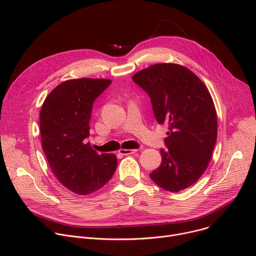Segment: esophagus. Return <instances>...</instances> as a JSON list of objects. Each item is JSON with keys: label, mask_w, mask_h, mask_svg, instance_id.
Listing matches in <instances>:
<instances>
[{"label": "esophagus", "mask_w": 256, "mask_h": 256, "mask_svg": "<svg viewBox=\"0 0 256 256\" xmlns=\"http://www.w3.org/2000/svg\"><path fill=\"white\" fill-rule=\"evenodd\" d=\"M137 152H138V150H120L119 154H122V156H128V154H136Z\"/></svg>", "instance_id": "34e87169"}]
</instances>
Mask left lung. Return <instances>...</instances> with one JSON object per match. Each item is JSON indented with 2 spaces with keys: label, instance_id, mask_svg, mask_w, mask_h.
Segmentation results:
<instances>
[{
  "label": "left lung",
  "instance_id": "obj_1",
  "mask_svg": "<svg viewBox=\"0 0 256 256\" xmlns=\"http://www.w3.org/2000/svg\"><path fill=\"white\" fill-rule=\"evenodd\" d=\"M132 80L148 94L158 124L168 126L162 163L150 176L162 189L180 192L208 168L217 140V113L201 80L186 67L162 63L137 72Z\"/></svg>",
  "mask_w": 256,
  "mask_h": 256
}]
</instances>
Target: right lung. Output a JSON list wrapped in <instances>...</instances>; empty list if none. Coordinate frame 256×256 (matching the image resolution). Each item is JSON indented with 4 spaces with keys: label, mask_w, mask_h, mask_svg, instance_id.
Instances as JSON below:
<instances>
[{
    "label": "right lung",
    "mask_w": 256,
    "mask_h": 256,
    "mask_svg": "<svg viewBox=\"0 0 256 256\" xmlns=\"http://www.w3.org/2000/svg\"><path fill=\"white\" fill-rule=\"evenodd\" d=\"M111 83L88 78L65 80L48 94L40 111L42 145L50 167L64 186L80 195L100 190L117 167L115 154H98L85 143L93 104Z\"/></svg>",
    "instance_id": "right-lung-1"
}]
</instances>
